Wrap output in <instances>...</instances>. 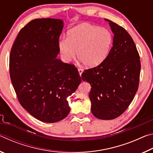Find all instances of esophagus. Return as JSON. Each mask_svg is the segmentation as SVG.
Listing matches in <instances>:
<instances>
[{
  "mask_svg": "<svg viewBox=\"0 0 153 153\" xmlns=\"http://www.w3.org/2000/svg\"><path fill=\"white\" fill-rule=\"evenodd\" d=\"M77 70H78V72H79V76H82V74L83 73V70H82V69H77Z\"/></svg>",
  "mask_w": 153,
  "mask_h": 153,
  "instance_id": "34e87169",
  "label": "esophagus"
}]
</instances>
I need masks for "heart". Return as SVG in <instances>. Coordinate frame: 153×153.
I'll use <instances>...</instances> for the list:
<instances>
[{"label":"heart","mask_w":153,"mask_h":153,"mask_svg":"<svg viewBox=\"0 0 153 153\" xmlns=\"http://www.w3.org/2000/svg\"><path fill=\"white\" fill-rule=\"evenodd\" d=\"M113 38L105 28L82 24L67 32V38L59 40L61 58L69 62L77 56L87 67H95L102 63L110 51Z\"/></svg>","instance_id":"obj_1"}]
</instances>
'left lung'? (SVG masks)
<instances>
[{
	"label": "left lung",
	"instance_id": "left-lung-1",
	"mask_svg": "<svg viewBox=\"0 0 153 153\" xmlns=\"http://www.w3.org/2000/svg\"><path fill=\"white\" fill-rule=\"evenodd\" d=\"M114 33L113 47L99 65L84 70L83 81L91 85V111L100 120L120 116L132 101L138 88L141 65L132 38L123 27L108 19Z\"/></svg>",
	"mask_w": 153,
	"mask_h": 153
}]
</instances>
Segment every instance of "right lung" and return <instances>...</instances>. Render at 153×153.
Returning a JSON list of instances; mask_svg holds the SVG:
<instances>
[{
  "label": "right lung",
  "mask_w": 153,
  "mask_h": 153,
  "mask_svg": "<svg viewBox=\"0 0 153 153\" xmlns=\"http://www.w3.org/2000/svg\"><path fill=\"white\" fill-rule=\"evenodd\" d=\"M63 25L59 19L31 21L20 30L10 53V77L21 105L46 123L68 115L67 98L82 82L76 67L56 59Z\"/></svg>",
  "instance_id": "obj_1"
}]
</instances>
